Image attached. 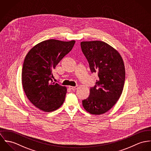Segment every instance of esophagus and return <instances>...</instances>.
I'll list each match as a JSON object with an SVG mask.
<instances>
[{
	"mask_svg": "<svg viewBox=\"0 0 151 151\" xmlns=\"http://www.w3.org/2000/svg\"><path fill=\"white\" fill-rule=\"evenodd\" d=\"M69 88L71 90H76L78 88V86H69Z\"/></svg>",
	"mask_w": 151,
	"mask_h": 151,
	"instance_id": "34e87169",
	"label": "esophagus"
}]
</instances>
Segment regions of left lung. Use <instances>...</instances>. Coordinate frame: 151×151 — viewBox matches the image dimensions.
Returning <instances> with one entry per match:
<instances>
[{"mask_svg": "<svg viewBox=\"0 0 151 151\" xmlns=\"http://www.w3.org/2000/svg\"><path fill=\"white\" fill-rule=\"evenodd\" d=\"M81 46L91 72H97L99 78L82 104L91 114H103L113 107L122 93L125 81L124 63L119 52L105 42H82Z\"/></svg>", "mask_w": 151, "mask_h": 151, "instance_id": "1", "label": "left lung"}]
</instances>
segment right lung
<instances>
[{"instance_id":"add662e5","label":"right lung","mask_w":151,"mask_h":151,"mask_svg":"<svg viewBox=\"0 0 151 151\" xmlns=\"http://www.w3.org/2000/svg\"><path fill=\"white\" fill-rule=\"evenodd\" d=\"M75 41L55 39L43 41L27 54L22 69V84L32 104L39 109L50 112L64 103L67 89L53 82L52 70L71 50Z\"/></svg>"}]
</instances>
